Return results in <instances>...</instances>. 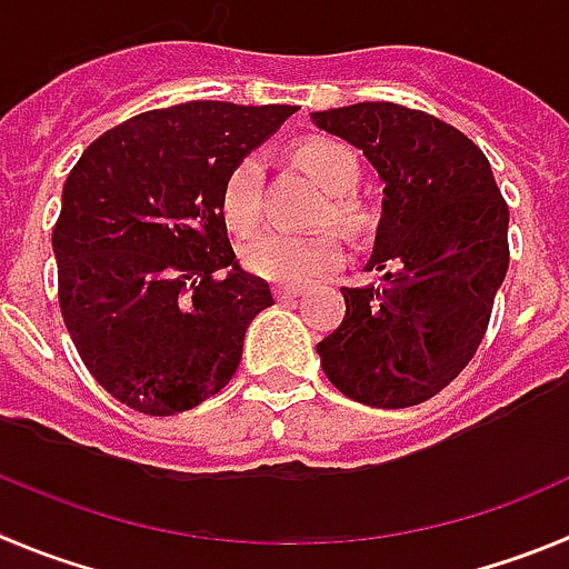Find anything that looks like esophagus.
<instances>
[{"mask_svg": "<svg viewBox=\"0 0 569 569\" xmlns=\"http://www.w3.org/2000/svg\"><path fill=\"white\" fill-rule=\"evenodd\" d=\"M273 293H276V299H279V302H288V299H296V296H302L305 288H293V284H276Z\"/></svg>", "mask_w": 569, "mask_h": 569, "instance_id": "esophagus-1", "label": "esophagus"}]
</instances>
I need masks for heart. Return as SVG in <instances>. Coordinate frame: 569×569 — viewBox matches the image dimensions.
Wrapping results in <instances>:
<instances>
[{"label": "heart", "mask_w": 569, "mask_h": 569, "mask_svg": "<svg viewBox=\"0 0 569 569\" xmlns=\"http://www.w3.org/2000/svg\"><path fill=\"white\" fill-rule=\"evenodd\" d=\"M299 157L308 166V171L317 177L328 191L346 194L358 186L360 162L349 144L337 139H308L299 148ZM261 159L243 157L234 162L223 182V218L232 229H252L261 220ZM337 223L355 229L360 223L358 206L337 197L331 206ZM243 261L258 276L284 284H302V281L335 270L342 261V243L335 232H288V229L267 227L256 232L250 241L243 243Z\"/></svg>", "instance_id": "1"}]
</instances>
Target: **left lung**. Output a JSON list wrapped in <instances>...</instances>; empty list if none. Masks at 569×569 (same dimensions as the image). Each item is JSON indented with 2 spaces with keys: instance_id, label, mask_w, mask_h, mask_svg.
Here are the masks:
<instances>
[{
  "instance_id": "8db88e82",
  "label": "left lung",
  "mask_w": 569,
  "mask_h": 569,
  "mask_svg": "<svg viewBox=\"0 0 569 569\" xmlns=\"http://www.w3.org/2000/svg\"><path fill=\"white\" fill-rule=\"evenodd\" d=\"M363 150L383 182L366 273L340 288L346 317L317 346L328 380L351 401L412 407L462 372L482 342L509 270V206L486 153L436 119L392 101L311 112Z\"/></svg>"
}]
</instances>
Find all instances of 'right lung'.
Instances as JSON below:
<instances>
[{"label": "right lung", "mask_w": 569, "mask_h": 569, "mask_svg": "<svg viewBox=\"0 0 569 569\" xmlns=\"http://www.w3.org/2000/svg\"><path fill=\"white\" fill-rule=\"evenodd\" d=\"M296 107L189 101L139 112L66 177L51 247L60 313L89 375L144 416L218 396L273 305L223 220V182Z\"/></svg>", "instance_id": "right-lung-1"}]
</instances>
